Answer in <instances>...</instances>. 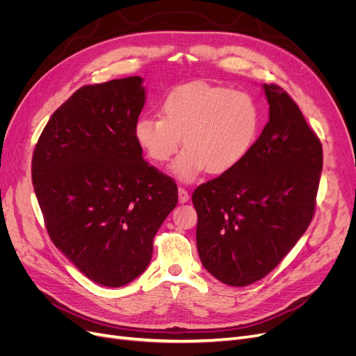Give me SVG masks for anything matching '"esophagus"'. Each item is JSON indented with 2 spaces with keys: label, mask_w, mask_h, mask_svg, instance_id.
Here are the masks:
<instances>
[{
  "label": "esophagus",
  "mask_w": 356,
  "mask_h": 356,
  "mask_svg": "<svg viewBox=\"0 0 356 356\" xmlns=\"http://www.w3.org/2000/svg\"><path fill=\"white\" fill-rule=\"evenodd\" d=\"M189 200V193L185 188H179V202L183 204V202H188Z\"/></svg>",
  "instance_id": "1"
}]
</instances>
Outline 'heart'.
I'll list each match as a JSON object with an SVG mask.
<instances>
[{
  "mask_svg": "<svg viewBox=\"0 0 356 356\" xmlns=\"http://www.w3.org/2000/svg\"><path fill=\"white\" fill-rule=\"evenodd\" d=\"M261 129V110L252 95L221 86L191 85L165 98L160 117H142L135 139L154 163H167L173 175L192 181L207 168L222 175L238 165L252 149Z\"/></svg>",
  "mask_w": 356,
  "mask_h": 356,
  "instance_id": "obj_1",
  "label": "heart"
}]
</instances>
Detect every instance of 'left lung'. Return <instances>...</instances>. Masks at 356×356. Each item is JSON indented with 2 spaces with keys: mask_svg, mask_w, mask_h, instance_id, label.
<instances>
[{
  "mask_svg": "<svg viewBox=\"0 0 356 356\" xmlns=\"http://www.w3.org/2000/svg\"><path fill=\"white\" fill-rule=\"evenodd\" d=\"M264 92L270 117L252 149L192 195L202 266L236 287L266 277L307 232L323 170L321 142L296 102L277 85Z\"/></svg>",
  "mask_w": 356,
  "mask_h": 356,
  "instance_id": "8db88e82",
  "label": "left lung"
}]
</instances>
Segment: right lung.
<instances>
[{
	"label": "right lung",
	"instance_id": "right-lung-1",
	"mask_svg": "<svg viewBox=\"0 0 356 356\" xmlns=\"http://www.w3.org/2000/svg\"><path fill=\"white\" fill-rule=\"evenodd\" d=\"M142 83L131 76L77 89L51 115L32 156L51 241L107 287L145 271L155 233L177 205L175 180L143 160L135 139Z\"/></svg>",
	"mask_w": 356,
	"mask_h": 356
}]
</instances>
